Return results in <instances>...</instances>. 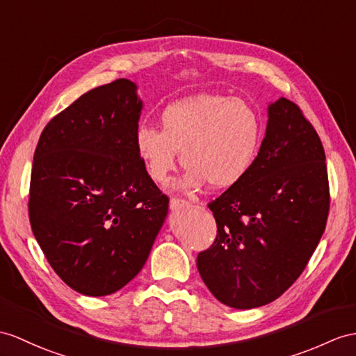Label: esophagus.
I'll list each match as a JSON object with an SVG mask.
<instances>
[{"label":"esophagus","mask_w":356,"mask_h":356,"mask_svg":"<svg viewBox=\"0 0 356 356\" xmlns=\"http://www.w3.org/2000/svg\"><path fill=\"white\" fill-rule=\"evenodd\" d=\"M193 202H197V199H196V201H193ZM188 204H190L188 201H186V199H181V197H172L170 202H169L172 210H179V208H184Z\"/></svg>","instance_id":"obj_1"}]
</instances>
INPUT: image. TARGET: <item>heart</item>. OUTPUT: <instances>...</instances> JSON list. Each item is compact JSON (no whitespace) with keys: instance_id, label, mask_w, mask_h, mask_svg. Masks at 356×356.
<instances>
[{"instance_id":"1","label":"heart","mask_w":356,"mask_h":356,"mask_svg":"<svg viewBox=\"0 0 356 356\" xmlns=\"http://www.w3.org/2000/svg\"><path fill=\"white\" fill-rule=\"evenodd\" d=\"M161 129L142 125L136 149L145 170L157 184H166L181 163L187 168L181 187L196 190L236 186L252 169L261 140V120L243 99L199 95L164 108Z\"/></svg>"}]
</instances>
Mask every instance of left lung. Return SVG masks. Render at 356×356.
Listing matches in <instances>:
<instances>
[{"label": "left lung", "mask_w": 356, "mask_h": 356, "mask_svg": "<svg viewBox=\"0 0 356 356\" xmlns=\"http://www.w3.org/2000/svg\"><path fill=\"white\" fill-rule=\"evenodd\" d=\"M325 160L299 106L285 98L270 104L252 169L208 202L218 234L196 264L216 299L237 309L263 307L299 278L327 222Z\"/></svg>", "instance_id": "1"}]
</instances>
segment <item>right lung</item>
I'll return each mask as SVG.
<instances>
[{"label": "right lung", "instance_id": "1", "mask_svg": "<svg viewBox=\"0 0 356 356\" xmlns=\"http://www.w3.org/2000/svg\"><path fill=\"white\" fill-rule=\"evenodd\" d=\"M140 111L136 84L119 78L51 119L34 151L33 234L60 280L86 296L131 281L168 214L136 149Z\"/></svg>", "mask_w": 356, "mask_h": 356}]
</instances>
